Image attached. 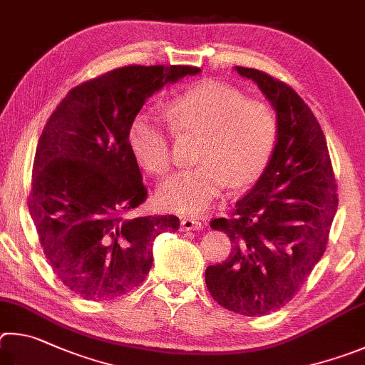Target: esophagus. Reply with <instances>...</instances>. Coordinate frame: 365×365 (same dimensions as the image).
Returning a JSON list of instances; mask_svg holds the SVG:
<instances>
[{"mask_svg":"<svg viewBox=\"0 0 365 365\" xmlns=\"http://www.w3.org/2000/svg\"><path fill=\"white\" fill-rule=\"evenodd\" d=\"M202 229V222L197 221L194 218H182L181 220V231H200Z\"/></svg>","mask_w":365,"mask_h":365,"instance_id":"1","label":"esophagus"}]
</instances>
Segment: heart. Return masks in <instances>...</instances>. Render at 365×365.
I'll return each instance as SVG.
<instances>
[{"mask_svg":"<svg viewBox=\"0 0 365 365\" xmlns=\"http://www.w3.org/2000/svg\"><path fill=\"white\" fill-rule=\"evenodd\" d=\"M173 126L181 133H202L194 168L173 175L160 186V205L176 213L199 215L231 181L244 186L257 179L277 140L276 115L264 102L245 99L226 83L205 80L171 101ZM128 145L139 166L162 176L171 165L170 133L150 110L134 115Z\"/></svg>","mask_w":365,"mask_h":365,"instance_id":"heart-1","label":"heart"}]
</instances>
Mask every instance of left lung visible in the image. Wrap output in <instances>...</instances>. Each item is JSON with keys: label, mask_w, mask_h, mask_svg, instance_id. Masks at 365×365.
Instances as JSON below:
<instances>
[{"label": "left lung", "mask_w": 365, "mask_h": 365, "mask_svg": "<svg viewBox=\"0 0 365 365\" xmlns=\"http://www.w3.org/2000/svg\"><path fill=\"white\" fill-rule=\"evenodd\" d=\"M255 81L277 120L263 175L212 227L231 239V255L208 266L205 282L222 308L257 317L295 297L322 258L338 208L336 184L321 125L304 101L264 72L235 67Z\"/></svg>", "instance_id": "1"}]
</instances>
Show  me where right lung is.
I'll return each mask as SVG.
<instances>
[{
	"mask_svg": "<svg viewBox=\"0 0 365 365\" xmlns=\"http://www.w3.org/2000/svg\"><path fill=\"white\" fill-rule=\"evenodd\" d=\"M200 73L189 66H130L73 88L38 140L30 216L56 276L91 302L125 295L144 282L152 247L175 232L173 215L134 216L145 200L128 128L165 85Z\"/></svg>",
	"mask_w": 365,
	"mask_h": 365,
	"instance_id": "1",
	"label": "right lung"
}]
</instances>
